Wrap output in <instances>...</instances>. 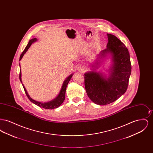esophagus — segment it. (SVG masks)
Wrapping results in <instances>:
<instances>
[{"mask_svg": "<svg viewBox=\"0 0 153 153\" xmlns=\"http://www.w3.org/2000/svg\"><path fill=\"white\" fill-rule=\"evenodd\" d=\"M77 71H78L79 72L83 73V72H84L85 71V68L84 66H79V67L77 68Z\"/></svg>", "mask_w": 153, "mask_h": 153, "instance_id": "obj_1", "label": "esophagus"}]
</instances>
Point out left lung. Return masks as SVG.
I'll return each mask as SVG.
<instances>
[{
    "instance_id": "obj_1",
    "label": "left lung",
    "mask_w": 153,
    "mask_h": 153,
    "mask_svg": "<svg viewBox=\"0 0 153 153\" xmlns=\"http://www.w3.org/2000/svg\"><path fill=\"white\" fill-rule=\"evenodd\" d=\"M108 42L107 48L98 58H104L107 54L112 58V65L109 68V76L94 71L84 74V84L89 98L98 105H107L117 100L127 91L131 75V65L128 51L123 43L117 36L107 34ZM92 68H96L97 60Z\"/></svg>"
}]
</instances>
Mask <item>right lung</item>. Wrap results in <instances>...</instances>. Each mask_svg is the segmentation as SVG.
<instances>
[{
  "mask_svg": "<svg viewBox=\"0 0 153 153\" xmlns=\"http://www.w3.org/2000/svg\"><path fill=\"white\" fill-rule=\"evenodd\" d=\"M37 41L36 38H33L31 39V40H30L29 43L27 44V45L26 46V48L25 49V50L23 51L22 52L21 56H20V58H19V61L21 60L23 56H24V54L26 53V52L27 51V50L29 49L31 45L34 43V42H36ZM19 66H20V64H19ZM73 76V74H71L69 76H68L65 80L63 82V84H62V86L61 87V91L59 93L58 96L54 99V100H52L51 101H50L49 102H37L36 100L31 99L29 95H28L27 94V92L26 89L25 87H24L23 84H22V80H21V72L20 71V73H19V79L21 82H22V85H23V87L24 88V90H25V94H26V96H27L28 99H29L30 102H33L34 104H35L36 105L41 107V108H43L45 109H54V108H58L59 106H60L62 103L64 102V100H65V92H66V88L67 87V85L69 83V81L71 79L72 77Z\"/></svg>",
  "mask_w": 153,
  "mask_h": 153,
  "instance_id": "1",
  "label": "right lung"
}]
</instances>
